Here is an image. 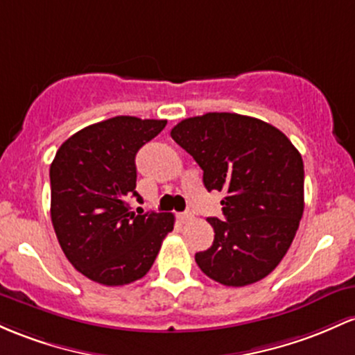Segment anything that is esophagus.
<instances>
[{"mask_svg":"<svg viewBox=\"0 0 355 355\" xmlns=\"http://www.w3.org/2000/svg\"><path fill=\"white\" fill-rule=\"evenodd\" d=\"M177 217H178V220L182 222V224H185V222H189V220L193 219V216L190 212H180Z\"/></svg>","mask_w":355,"mask_h":355,"instance_id":"34e87169","label":"esophagus"}]
</instances>
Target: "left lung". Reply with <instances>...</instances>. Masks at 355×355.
Listing matches in <instances>:
<instances>
[{
    "instance_id": "left-lung-1",
    "label": "left lung",
    "mask_w": 355,
    "mask_h": 355,
    "mask_svg": "<svg viewBox=\"0 0 355 355\" xmlns=\"http://www.w3.org/2000/svg\"><path fill=\"white\" fill-rule=\"evenodd\" d=\"M219 190L224 220L209 217L214 243L197 252L202 272L225 286L268 276L291 246L303 216V159L278 128L236 112H207L171 130Z\"/></svg>"
}]
</instances>
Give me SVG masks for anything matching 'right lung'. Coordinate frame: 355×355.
<instances>
[{
  "label": "right lung",
  "mask_w": 355,
  "mask_h": 355,
  "mask_svg": "<svg viewBox=\"0 0 355 355\" xmlns=\"http://www.w3.org/2000/svg\"><path fill=\"white\" fill-rule=\"evenodd\" d=\"M165 119L135 116L91 124L58 148L50 165V216L62 251L77 271L106 286L143 278L173 231L166 212H131L136 192V153Z\"/></svg>",
  "instance_id": "1"
}]
</instances>
